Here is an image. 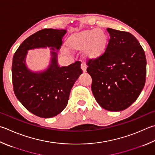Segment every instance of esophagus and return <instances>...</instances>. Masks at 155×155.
<instances>
[{
    "instance_id": "34e87169",
    "label": "esophagus",
    "mask_w": 155,
    "mask_h": 155,
    "mask_svg": "<svg viewBox=\"0 0 155 155\" xmlns=\"http://www.w3.org/2000/svg\"><path fill=\"white\" fill-rule=\"evenodd\" d=\"M81 69H82L84 73L86 72V65L85 63H82L81 64Z\"/></svg>"
}]
</instances>
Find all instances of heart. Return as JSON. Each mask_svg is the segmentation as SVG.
<instances>
[{
    "label": "heart",
    "mask_w": 155,
    "mask_h": 155,
    "mask_svg": "<svg viewBox=\"0 0 155 155\" xmlns=\"http://www.w3.org/2000/svg\"><path fill=\"white\" fill-rule=\"evenodd\" d=\"M107 36L104 31L98 29L85 30L75 34L68 41L71 51L85 50L87 58L95 59L103 54L107 47Z\"/></svg>",
    "instance_id": "obj_1"
}]
</instances>
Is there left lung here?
<instances>
[{"mask_svg": "<svg viewBox=\"0 0 155 155\" xmlns=\"http://www.w3.org/2000/svg\"><path fill=\"white\" fill-rule=\"evenodd\" d=\"M110 38L104 53L87 61L92 92L103 109L120 111L136 101L144 86L147 59L132 34L107 28Z\"/></svg>", "mask_w": 155, "mask_h": 155, "instance_id": "obj_1", "label": "left lung"}]
</instances>
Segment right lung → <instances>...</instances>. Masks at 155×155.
Returning a JSON list of instances; mask_svg holds the SVG:
<instances>
[{
    "label": "right lung",
    "instance_id": "obj_1",
    "mask_svg": "<svg viewBox=\"0 0 155 155\" xmlns=\"http://www.w3.org/2000/svg\"><path fill=\"white\" fill-rule=\"evenodd\" d=\"M66 30L44 29L31 35L15 52L12 63L14 93L23 107L34 115L51 118L63 111L71 87L82 74L80 61L59 67L57 53L51 51V62L45 71L33 72L25 65L28 51L51 47L59 50Z\"/></svg>",
    "mask_w": 155,
    "mask_h": 155
}]
</instances>
